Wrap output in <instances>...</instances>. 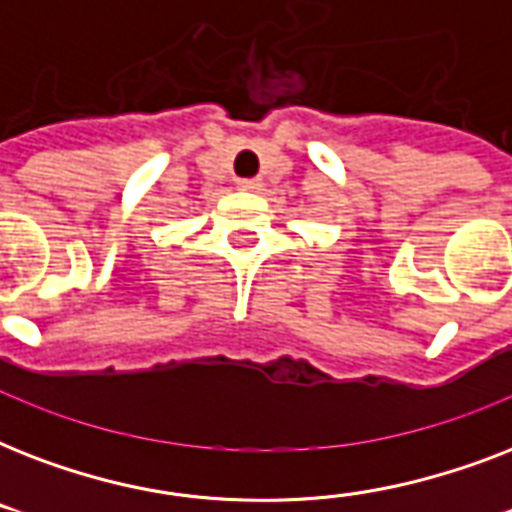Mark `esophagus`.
<instances>
[{
  "instance_id": "34e87169",
  "label": "esophagus",
  "mask_w": 512,
  "mask_h": 512,
  "mask_svg": "<svg viewBox=\"0 0 512 512\" xmlns=\"http://www.w3.org/2000/svg\"><path fill=\"white\" fill-rule=\"evenodd\" d=\"M236 185H239L241 191H260V188H263V180H260V177H239Z\"/></svg>"
}]
</instances>
